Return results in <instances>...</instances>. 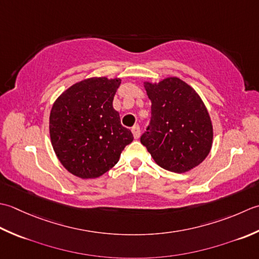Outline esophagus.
<instances>
[{"mask_svg":"<svg viewBox=\"0 0 259 259\" xmlns=\"http://www.w3.org/2000/svg\"><path fill=\"white\" fill-rule=\"evenodd\" d=\"M132 133H133V136H134V139L135 140H137L140 137V135H141V130H140V126L139 125H134L133 127H132Z\"/></svg>","mask_w":259,"mask_h":259,"instance_id":"obj_1","label":"esophagus"}]
</instances>
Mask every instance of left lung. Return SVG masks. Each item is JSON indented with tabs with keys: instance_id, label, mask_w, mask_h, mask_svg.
Masks as SVG:
<instances>
[{
	"instance_id": "left-lung-1",
	"label": "left lung",
	"mask_w": 259,
	"mask_h": 259,
	"mask_svg": "<svg viewBox=\"0 0 259 259\" xmlns=\"http://www.w3.org/2000/svg\"><path fill=\"white\" fill-rule=\"evenodd\" d=\"M151 120L141 143L164 170L184 173L198 166L212 146L213 128L202 99L178 77L144 82Z\"/></svg>"
}]
</instances>
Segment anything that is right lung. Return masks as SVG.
Instances as JSON below:
<instances>
[{"mask_svg":"<svg viewBox=\"0 0 259 259\" xmlns=\"http://www.w3.org/2000/svg\"><path fill=\"white\" fill-rule=\"evenodd\" d=\"M120 79L93 77L63 92L49 118L51 144L61 164L73 176L95 179L118 162L133 134L120 124L113 99Z\"/></svg>","mask_w":259,"mask_h":259,"instance_id":"add662e5","label":"right lung"}]
</instances>
